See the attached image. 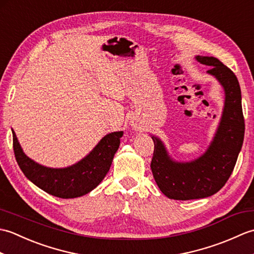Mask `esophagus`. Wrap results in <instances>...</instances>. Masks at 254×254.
<instances>
[{"instance_id": "1", "label": "esophagus", "mask_w": 254, "mask_h": 254, "mask_svg": "<svg viewBox=\"0 0 254 254\" xmlns=\"http://www.w3.org/2000/svg\"><path fill=\"white\" fill-rule=\"evenodd\" d=\"M134 127H137V124L136 123H134Z\"/></svg>"}]
</instances>
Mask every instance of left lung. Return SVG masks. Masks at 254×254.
<instances>
[{
    "label": "left lung",
    "mask_w": 254,
    "mask_h": 254,
    "mask_svg": "<svg viewBox=\"0 0 254 254\" xmlns=\"http://www.w3.org/2000/svg\"><path fill=\"white\" fill-rule=\"evenodd\" d=\"M196 60L210 66L225 89V107L216 135L207 152L191 163H175L157 137L150 163L154 179L160 191L174 199L203 198L222 189L233 172L245 137V118L238 78L229 67L213 57L197 56Z\"/></svg>",
    "instance_id": "obj_1"
}]
</instances>
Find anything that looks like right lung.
<instances>
[{
  "label": "right lung",
  "instance_id": "right-lung-1",
  "mask_svg": "<svg viewBox=\"0 0 254 254\" xmlns=\"http://www.w3.org/2000/svg\"><path fill=\"white\" fill-rule=\"evenodd\" d=\"M123 132L108 134L88 156L67 168H47L27 157L13 131V148L19 168L41 190L61 198L87 194L99 185L112 164Z\"/></svg>",
  "mask_w": 254,
  "mask_h": 254
}]
</instances>
